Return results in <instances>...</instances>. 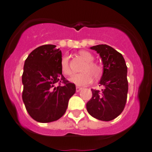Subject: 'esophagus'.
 Listing matches in <instances>:
<instances>
[{"label":"esophagus","instance_id":"34e87169","mask_svg":"<svg viewBox=\"0 0 152 152\" xmlns=\"http://www.w3.org/2000/svg\"><path fill=\"white\" fill-rule=\"evenodd\" d=\"M82 89H83V88H82V87L77 86V87H76V92H80V91H81Z\"/></svg>","mask_w":152,"mask_h":152}]
</instances>
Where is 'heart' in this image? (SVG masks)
Instances as JSON below:
<instances>
[{
	"label": "heart",
	"mask_w": 152,
	"mask_h": 152,
	"mask_svg": "<svg viewBox=\"0 0 152 152\" xmlns=\"http://www.w3.org/2000/svg\"><path fill=\"white\" fill-rule=\"evenodd\" d=\"M80 57L83 59L86 62L83 68L82 69L83 72L75 74L69 79L72 83L79 86H86L92 81V76L95 79H99L103 73V68L98 63H94V56L88 51H80L79 53ZM60 69L64 76H69L72 74L69 63L68 56L65 55L61 58L60 60Z\"/></svg>",
	"instance_id": "heart-1"
}]
</instances>
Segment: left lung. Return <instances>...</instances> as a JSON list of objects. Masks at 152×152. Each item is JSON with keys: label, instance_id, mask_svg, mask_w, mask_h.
Segmentation results:
<instances>
[{"label": "left lung", "instance_id": "obj_1", "mask_svg": "<svg viewBox=\"0 0 152 152\" xmlns=\"http://www.w3.org/2000/svg\"><path fill=\"white\" fill-rule=\"evenodd\" d=\"M90 49L99 54L103 73L99 81L101 91L91 89L92 97L86 103L89 115L101 121H111L118 117L125 108L129 89L127 66L122 55L106 44Z\"/></svg>", "mask_w": 152, "mask_h": 152}]
</instances>
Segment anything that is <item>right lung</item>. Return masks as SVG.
<instances>
[{
	"mask_svg": "<svg viewBox=\"0 0 152 152\" xmlns=\"http://www.w3.org/2000/svg\"><path fill=\"white\" fill-rule=\"evenodd\" d=\"M62 52L55 45H43L29 54L25 60L22 99L31 118L42 123L56 121L66 113L75 84L63 76ZM56 83L63 85L56 87Z\"/></svg>",
	"mask_w": 152,
	"mask_h": 152,
	"instance_id": "add662e5",
	"label": "right lung"
}]
</instances>
